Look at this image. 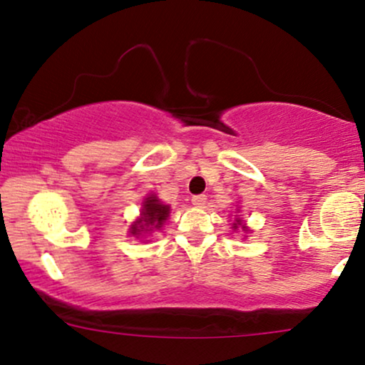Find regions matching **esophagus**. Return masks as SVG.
<instances>
[{
    "mask_svg": "<svg viewBox=\"0 0 365 365\" xmlns=\"http://www.w3.org/2000/svg\"><path fill=\"white\" fill-rule=\"evenodd\" d=\"M191 201H192V205H196V207H205V203H207V196L196 195V196H192Z\"/></svg>",
    "mask_w": 365,
    "mask_h": 365,
    "instance_id": "obj_1",
    "label": "esophagus"
}]
</instances>
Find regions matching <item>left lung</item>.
I'll return each mask as SVG.
<instances>
[{"label":"left lung","instance_id":"8db88e82","mask_svg":"<svg viewBox=\"0 0 365 365\" xmlns=\"http://www.w3.org/2000/svg\"><path fill=\"white\" fill-rule=\"evenodd\" d=\"M232 225H234V229H239V227H241L242 230H247V227L242 224V220H241V218H235V222H234Z\"/></svg>","mask_w":365,"mask_h":365}]
</instances>
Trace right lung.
<instances>
[{"label": "right lung", "instance_id": "obj_1", "mask_svg": "<svg viewBox=\"0 0 365 365\" xmlns=\"http://www.w3.org/2000/svg\"><path fill=\"white\" fill-rule=\"evenodd\" d=\"M170 207L164 205L155 195H148L145 198L143 205H141V213L140 218L136 222H133L130 227V234L135 237H143V235L152 234L153 230L160 229L164 225V222L169 218Z\"/></svg>", "mask_w": 365, "mask_h": 365}]
</instances>
